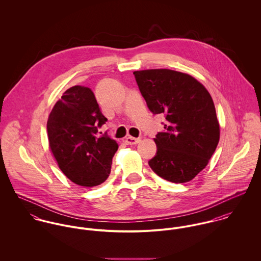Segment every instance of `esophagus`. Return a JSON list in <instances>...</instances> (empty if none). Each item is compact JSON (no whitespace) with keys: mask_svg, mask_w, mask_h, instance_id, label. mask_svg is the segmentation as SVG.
<instances>
[{"mask_svg":"<svg viewBox=\"0 0 261 261\" xmlns=\"http://www.w3.org/2000/svg\"><path fill=\"white\" fill-rule=\"evenodd\" d=\"M141 142V139L140 138H133V137H127L125 140H124V143L126 145H137Z\"/></svg>","mask_w":261,"mask_h":261,"instance_id":"obj_1","label":"esophagus"}]
</instances>
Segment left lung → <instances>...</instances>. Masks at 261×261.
<instances>
[{
	"label": "left lung",
	"mask_w": 261,
	"mask_h": 261,
	"mask_svg": "<svg viewBox=\"0 0 261 261\" xmlns=\"http://www.w3.org/2000/svg\"><path fill=\"white\" fill-rule=\"evenodd\" d=\"M134 74L149 111L166 116L165 130L153 139L158 150L149 167L173 183L193 180L208 165L220 139L210 93L193 76L171 69Z\"/></svg>",
	"instance_id": "8db88e82"
}]
</instances>
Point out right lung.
I'll return each instance as SVG.
<instances>
[{
    "label": "right lung",
    "mask_w": 261,
    "mask_h": 261,
    "mask_svg": "<svg viewBox=\"0 0 261 261\" xmlns=\"http://www.w3.org/2000/svg\"><path fill=\"white\" fill-rule=\"evenodd\" d=\"M107 120L91 89L80 85L68 88L49 114V147L62 173L76 185L98 186L111 174L118 145L107 134L96 137Z\"/></svg>",
    "instance_id": "1"
}]
</instances>
